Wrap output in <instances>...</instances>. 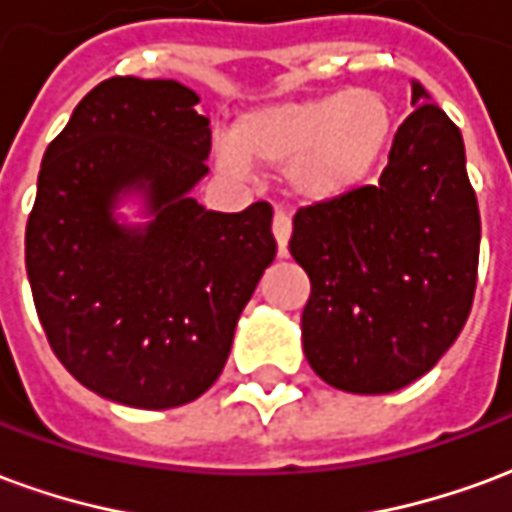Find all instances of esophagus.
I'll use <instances>...</instances> for the list:
<instances>
[{
	"instance_id": "esophagus-1",
	"label": "esophagus",
	"mask_w": 512,
	"mask_h": 512,
	"mask_svg": "<svg viewBox=\"0 0 512 512\" xmlns=\"http://www.w3.org/2000/svg\"><path fill=\"white\" fill-rule=\"evenodd\" d=\"M271 230H274V238H277V246H279V255L285 257L288 255V241H290V233H293V224H290V216L282 208L274 213V222H271Z\"/></svg>"
}]
</instances>
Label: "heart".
I'll list each match as a JSON object with an SVG mask.
<instances>
[{
  "mask_svg": "<svg viewBox=\"0 0 512 512\" xmlns=\"http://www.w3.org/2000/svg\"><path fill=\"white\" fill-rule=\"evenodd\" d=\"M392 136V106L378 90H345L279 104L244 117L227 169L241 164L290 167L304 200L326 202L354 191L373 172Z\"/></svg>",
  "mask_w": 512,
  "mask_h": 512,
  "instance_id": "1",
  "label": "heart"
}]
</instances>
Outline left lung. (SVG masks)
<instances>
[{"label": "left lung", "instance_id": "left-lung-1", "mask_svg": "<svg viewBox=\"0 0 512 512\" xmlns=\"http://www.w3.org/2000/svg\"><path fill=\"white\" fill-rule=\"evenodd\" d=\"M411 106L376 186L293 216L290 255L310 277L304 354L354 395L425 376L458 340L477 288L480 211L463 136L419 82Z\"/></svg>", "mask_w": 512, "mask_h": 512}]
</instances>
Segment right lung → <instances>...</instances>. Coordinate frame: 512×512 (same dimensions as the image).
Wrapping results in <instances>:
<instances>
[{"instance_id": "1", "label": "right lung", "mask_w": 512, "mask_h": 512, "mask_svg": "<svg viewBox=\"0 0 512 512\" xmlns=\"http://www.w3.org/2000/svg\"><path fill=\"white\" fill-rule=\"evenodd\" d=\"M172 79L115 76L46 147L27 222V277L51 351L95 395L134 408L191 403L219 378L235 323L277 255L271 205L205 211L211 120ZM142 190L151 222L114 219Z\"/></svg>"}]
</instances>
